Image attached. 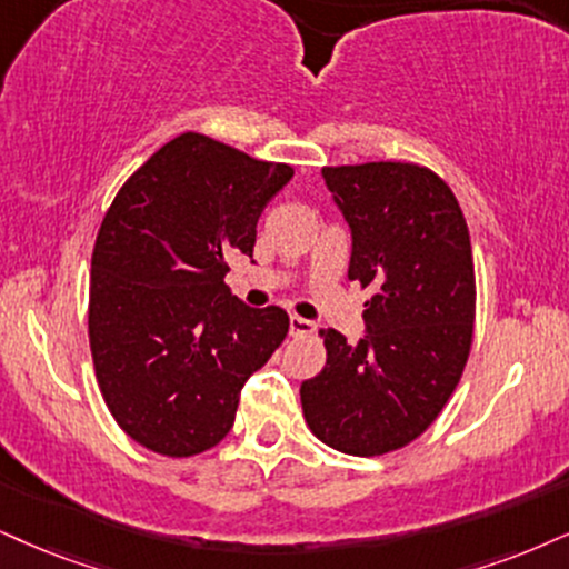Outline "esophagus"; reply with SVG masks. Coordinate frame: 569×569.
<instances>
[{
    "label": "esophagus",
    "instance_id": "esophagus-1",
    "mask_svg": "<svg viewBox=\"0 0 569 569\" xmlns=\"http://www.w3.org/2000/svg\"><path fill=\"white\" fill-rule=\"evenodd\" d=\"M317 332V325L303 317H290V335L292 338H303V335Z\"/></svg>",
    "mask_w": 569,
    "mask_h": 569
}]
</instances>
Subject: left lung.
<instances>
[{"label": "left lung", "instance_id": "left-lung-1", "mask_svg": "<svg viewBox=\"0 0 569 569\" xmlns=\"http://www.w3.org/2000/svg\"><path fill=\"white\" fill-rule=\"evenodd\" d=\"M353 231L348 282L369 292V335L348 346L319 329L327 363L300 385L321 443L382 456L417 440L443 411L475 332V261L459 200L432 168L401 160L325 166Z\"/></svg>", "mask_w": 569, "mask_h": 569}]
</instances>
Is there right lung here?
Masks as SVG:
<instances>
[{"mask_svg": "<svg viewBox=\"0 0 569 569\" xmlns=\"http://www.w3.org/2000/svg\"><path fill=\"white\" fill-rule=\"evenodd\" d=\"M292 173L187 131L110 202L91 252L89 348L104 406L147 451L219 446L242 385L287 338L282 308L242 306L223 277L231 256L252 258L256 223Z\"/></svg>", "mask_w": 569, "mask_h": 569, "instance_id": "right-lung-1", "label": "right lung"}]
</instances>
